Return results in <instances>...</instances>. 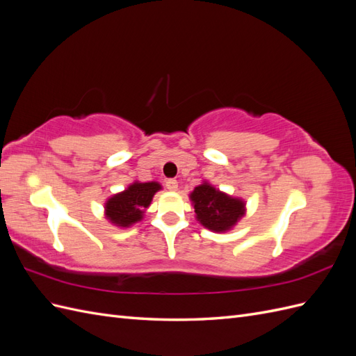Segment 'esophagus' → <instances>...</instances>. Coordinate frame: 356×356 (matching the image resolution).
<instances>
[{"mask_svg": "<svg viewBox=\"0 0 356 356\" xmlns=\"http://www.w3.org/2000/svg\"><path fill=\"white\" fill-rule=\"evenodd\" d=\"M165 186H166V188H168V190H170V191H175V190L178 188V182H177V179L170 178V179H166Z\"/></svg>", "mask_w": 356, "mask_h": 356, "instance_id": "esophagus-1", "label": "esophagus"}]
</instances>
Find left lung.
I'll return each instance as SVG.
<instances>
[{"mask_svg":"<svg viewBox=\"0 0 356 356\" xmlns=\"http://www.w3.org/2000/svg\"><path fill=\"white\" fill-rule=\"evenodd\" d=\"M197 220L204 227L213 232L230 230L245 212V203L215 190L203 182L190 196Z\"/></svg>","mask_w":356,"mask_h":356,"instance_id":"8db88e82","label":"left lung"}]
</instances>
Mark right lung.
<instances>
[{
  "label": "right lung",
  "mask_w": 356,
  "mask_h": 356,
  "mask_svg": "<svg viewBox=\"0 0 356 356\" xmlns=\"http://www.w3.org/2000/svg\"><path fill=\"white\" fill-rule=\"evenodd\" d=\"M159 190L160 184L154 181L134 182L127 190L118 193L105 203L106 218L120 227H129L131 224L138 222Z\"/></svg>",
  "instance_id": "1"
}]
</instances>
